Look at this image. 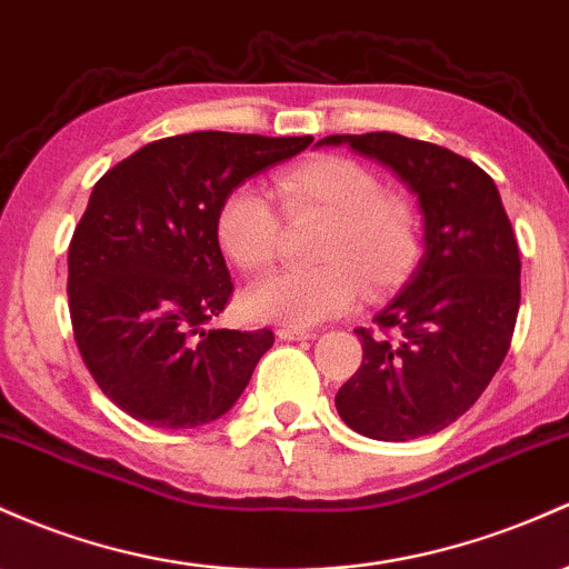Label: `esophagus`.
<instances>
[{
    "instance_id": "34e87169",
    "label": "esophagus",
    "mask_w": 569,
    "mask_h": 569,
    "mask_svg": "<svg viewBox=\"0 0 569 569\" xmlns=\"http://www.w3.org/2000/svg\"><path fill=\"white\" fill-rule=\"evenodd\" d=\"M278 337L280 340H310V337H316L313 329H299V327H280L278 329Z\"/></svg>"
}]
</instances>
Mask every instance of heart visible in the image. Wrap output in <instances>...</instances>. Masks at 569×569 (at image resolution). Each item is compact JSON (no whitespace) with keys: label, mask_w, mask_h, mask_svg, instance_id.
<instances>
[{"label":"heart","mask_w":569,"mask_h":569,"mask_svg":"<svg viewBox=\"0 0 569 569\" xmlns=\"http://www.w3.org/2000/svg\"><path fill=\"white\" fill-rule=\"evenodd\" d=\"M286 218H323L305 270L272 272L253 283L246 310L261 321L313 327L348 310L365 291L380 299L413 274L423 251V223L405 197L386 191L383 178L348 156H318L274 178ZM278 210L261 191L240 189L223 197L216 213V240L242 272H261L280 248Z\"/></svg>","instance_id":"obj_1"}]
</instances>
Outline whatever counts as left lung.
<instances>
[{
    "instance_id": "obj_1",
    "label": "left lung",
    "mask_w": 569,
    "mask_h": 569,
    "mask_svg": "<svg viewBox=\"0 0 569 569\" xmlns=\"http://www.w3.org/2000/svg\"><path fill=\"white\" fill-rule=\"evenodd\" d=\"M391 167L418 197L423 256L361 337V367L335 405L353 432L402 442L476 405L502 365L521 302V259L495 180L465 156L391 132L332 134Z\"/></svg>"
}]
</instances>
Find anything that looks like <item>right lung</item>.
<instances>
[{"mask_svg": "<svg viewBox=\"0 0 569 569\" xmlns=\"http://www.w3.org/2000/svg\"><path fill=\"white\" fill-rule=\"evenodd\" d=\"M313 137L191 132L148 142L93 186L74 227V342L104 397L161 429L216 421L246 391L270 329H208L232 297L216 240L223 197Z\"/></svg>", "mask_w": 569, "mask_h": 569, "instance_id": "add662e5", "label": "right lung"}]
</instances>
